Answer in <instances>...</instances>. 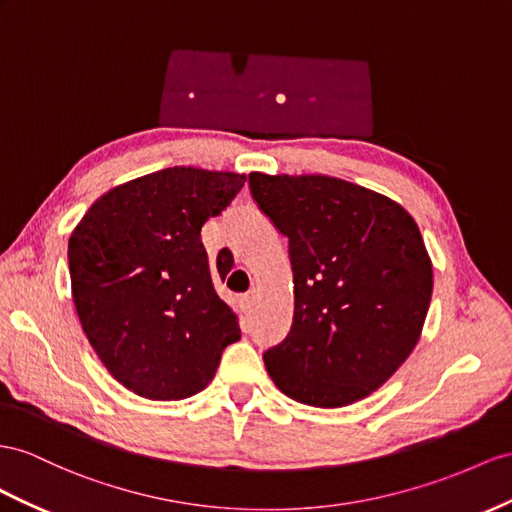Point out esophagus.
<instances>
[{
	"instance_id": "34e87169",
	"label": "esophagus",
	"mask_w": 512,
	"mask_h": 512,
	"mask_svg": "<svg viewBox=\"0 0 512 512\" xmlns=\"http://www.w3.org/2000/svg\"><path fill=\"white\" fill-rule=\"evenodd\" d=\"M255 300H257V292H255V290L246 292V294L242 296V307H244V309H251V307L255 305Z\"/></svg>"
}]
</instances>
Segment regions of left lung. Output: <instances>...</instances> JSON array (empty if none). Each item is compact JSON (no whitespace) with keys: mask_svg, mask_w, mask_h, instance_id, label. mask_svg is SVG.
I'll use <instances>...</instances> for the list:
<instances>
[{"mask_svg":"<svg viewBox=\"0 0 512 512\" xmlns=\"http://www.w3.org/2000/svg\"><path fill=\"white\" fill-rule=\"evenodd\" d=\"M287 240L294 322L266 350L287 398L339 409L368 398L417 346L432 261L417 222L389 196L329 175H248Z\"/></svg>","mask_w":512,"mask_h":512,"instance_id":"left-lung-1","label":"left lung"}]
</instances>
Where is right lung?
Returning a JSON list of instances; mask_svg holds the SVG:
<instances>
[{
  "label": "right lung",
  "mask_w": 512,
  "mask_h": 512,
  "mask_svg": "<svg viewBox=\"0 0 512 512\" xmlns=\"http://www.w3.org/2000/svg\"><path fill=\"white\" fill-rule=\"evenodd\" d=\"M244 181L227 170H157L101 194L71 231L77 318L106 370L142 398L203 391L222 350L240 339L214 290L201 229Z\"/></svg>",
  "instance_id": "add662e5"
}]
</instances>
